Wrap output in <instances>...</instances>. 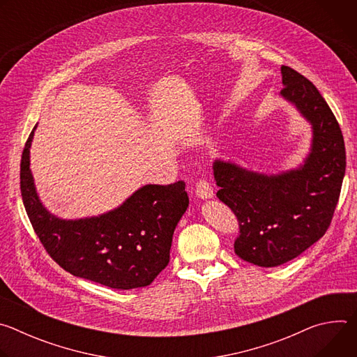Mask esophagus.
<instances>
[{
  "label": "esophagus",
  "mask_w": 357,
  "mask_h": 357,
  "mask_svg": "<svg viewBox=\"0 0 357 357\" xmlns=\"http://www.w3.org/2000/svg\"><path fill=\"white\" fill-rule=\"evenodd\" d=\"M195 193L199 199H212L215 196V192L212 189V186L209 185L208 181L202 179L196 183V189H195Z\"/></svg>",
  "instance_id": "obj_1"
}]
</instances>
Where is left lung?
<instances>
[{
  "label": "left lung",
  "mask_w": 357,
  "mask_h": 357,
  "mask_svg": "<svg viewBox=\"0 0 357 357\" xmlns=\"http://www.w3.org/2000/svg\"><path fill=\"white\" fill-rule=\"evenodd\" d=\"M280 96L312 130L308 155L298 168L280 174L248 169L215 160L216 196L234 212L240 236L234 252L259 267H278L317 243L328 230L346 169L340 127L318 89L281 66Z\"/></svg>",
  "instance_id": "8db88e82"
}]
</instances>
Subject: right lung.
<instances>
[{
	"label": "right lung",
	"mask_w": 357,
	"mask_h": 357,
	"mask_svg": "<svg viewBox=\"0 0 357 357\" xmlns=\"http://www.w3.org/2000/svg\"><path fill=\"white\" fill-rule=\"evenodd\" d=\"M36 126L22 152L21 195L50 257L72 275L110 288L149 285L168 266L175 227L189 206L185 182L145 185L103 215L61 219L43 206L31 172Z\"/></svg>",
	"instance_id": "add662e5"
}]
</instances>
